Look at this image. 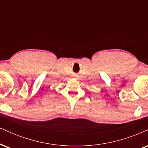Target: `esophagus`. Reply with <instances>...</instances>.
Returning <instances> with one entry per match:
<instances>
[{"label": "esophagus", "instance_id": "esophagus-1", "mask_svg": "<svg viewBox=\"0 0 148 148\" xmlns=\"http://www.w3.org/2000/svg\"><path fill=\"white\" fill-rule=\"evenodd\" d=\"M74 76V77H77V75H74V76Z\"/></svg>", "mask_w": 148, "mask_h": 148}]
</instances>
